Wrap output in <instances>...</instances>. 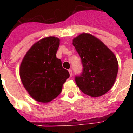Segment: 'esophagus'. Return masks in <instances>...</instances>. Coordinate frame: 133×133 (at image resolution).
<instances>
[{"mask_svg": "<svg viewBox=\"0 0 133 133\" xmlns=\"http://www.w3.org/2000/svg\"><path fill=\"white\" fill-rule=\"evenodd\" d=\"M68 72H69V73H70V76L71 77H72V70L71 69H69Z\"/></svg>", "mask_w": 133, "mask_h": 133, "instance_id": "1", "label": "esophagus"}]
</instances>
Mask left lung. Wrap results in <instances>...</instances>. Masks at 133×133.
Instances as JSON below:
<instances>
[{
    "label": "left lung",
    "mask_w": 133,
    "mask_h": 133,
    "mask_svg": "<svg viewBox=\"0 0 133 133\" xmlns=\"http://www.w3.org/2000/svg\"><path fill=\"white\" fill-rule=\"evenodd\" d=\"M72 41L83 65L82 73L75 77L77 86L90 97L105 95L112 87L117 75L119 65L115 55L90 34L82 33Z\"/></svg>",
    "instance_id": "1"
}]
</instances>
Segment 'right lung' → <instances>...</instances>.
Returning <instances> with one entry per match:
<instances>
[{
	"label": "right lung",
	"instance_id": "obj_1",
	"mask_svg": "<svg viewBox=\"0 0 133 133\" xmlns=\"http://www.w3.org/2000/svg\"><path fill=\"white\" fill-rule=\"evenodd\" d=\"M59 43V38L54 36L41 39L27 52L20 66L23 85L38 102L48 103L58 97L70 77L56 56Z\"/></svg>",
	"mask_w": 133,
	"mask_h": 133
}]
</instances>
